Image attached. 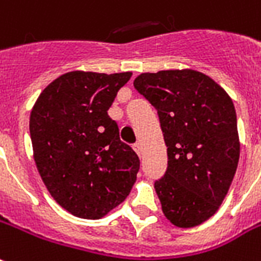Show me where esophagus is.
<instances>
[{
	"label": "esophagus",
	"mask_w": 261,
	"mask_h": 261,
	"mask_svg": "<svg viewBox=\"0 0 261 261\" xmlns=\"http://www.w3.org/2000/svg\"><path fill=\"white\" fill-rule=\"evenodd\" d=\"M133 148H134V150L138 154H141V152H142V146H141V142H135L134 145H133Z\"/></svg>",
	"instance_id": "34e87169"
}]
</instances>
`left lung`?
Wrapping results in <instances>:
<instances>
[{"mask_svg":"<svg viewBox=\"0 0 261 261\" xmlns=\"http://www.w3.org/2000/svg\"><path fill=\"white\" fill-rule=\"evenodd\" d=\"M134 87L157 111L167 146V170L154 180L163 212L178 227L198 226L218 211L238 166L231 98L194 69L141 73Z\"/></svg>","mask_w":261,"mask_h":261,"instance_id":"left-lung-1","label":"left lung"}]
</instances>
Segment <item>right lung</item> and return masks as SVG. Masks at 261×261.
Returning <instances> with one entry per match:
<instances>
[{
	"mask_svg": "<svg viewBox=\"0 0 261 261\" xmlns=\"http://www.w3.org/2000/svg\"><path fill=\"white\" fill-rule=\"evenodd\" d=\"M131 72L72 71L38 97L30 116L34 159L47 190L77 218L99 219L126 200L139 157L108 115Z\"/></svg>",
	"mask_w": 261,
	"mask_h": 261,
	"instance_id": "1",
	"label": "right lung"
}]
</instances>
